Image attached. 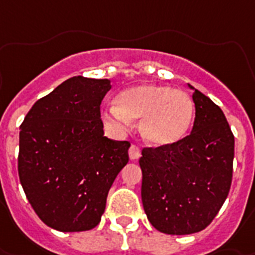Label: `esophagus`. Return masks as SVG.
Here are the masks:
<instances>
[{"label":"esophagus","instance_id":"esophagus-1","mask_svg":"<svg viewBox=\"0 0 255 255\" xmlns=\"http://www.w3.org/2000/svg\"><path fill=\"white\" fill-rule=\"evenodd\" d=\"M129 158L130 160H136V159H138L141 156V149L138 147L137 145H132L129 147Z\"/></svg>","mask_w":255,"mask_h":255}]
</instances>
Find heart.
I'll list each match as a JSON object with an SVG mask.
<instances>
[{"label":"heart","instance_id":"1","mask_svg":"<svg viewBox=\"0 0 255 255\" xmlns=\"http://www.w3.org/2000/svg\"><path fill=\"white\" fill-rule=\"evenodd\" d=\"M115 103L104 115L106 123L125 129L132 119L141 118V136L152 146L177 143L194 121L195 105L190 95L167 85L145 83L127 88Z\"/></svg>","mask_w":255,"mask_h":255}]
</instances>
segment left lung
Returning <instances> with one entry per match:
<instances>
[{"mask_svg": "<svg viewBox=\"0 0 255 255\" xmlns=\"http://www.w3.org/2000/svg\"><path fill=\"white\" fill-rule=\"evenodd\" d=\"M190 88L191 133L173 145L143 147L140 158L143 209L155 229L168 235L195 234L210 225L232 181L235 138L227 119L209 97Z\"/></svg>", "mask_w": 255, "mask_h": 255, "instance_id": "left-lung-1", "label": "left lung"}]
</instances>
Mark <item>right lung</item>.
<instances>
[{
  "label": "right lung",
  "instance_id": "add662e5",
  "mask_svg": "<svg viewBox=\"0 0 255 255\" xmlns=\"http://www.w3.org/2000/svg\"><path fill=\"white\" fill-rule=\"evenodd\" d=\"M109 79H66L39 99L20 126L17 170L45 225L79 232L101 221L108 192L128 163V141L104 136L100 105Z\"/></svg>",
  "mask_w": 255,
  "mask_h": 255
}]
</instances>
